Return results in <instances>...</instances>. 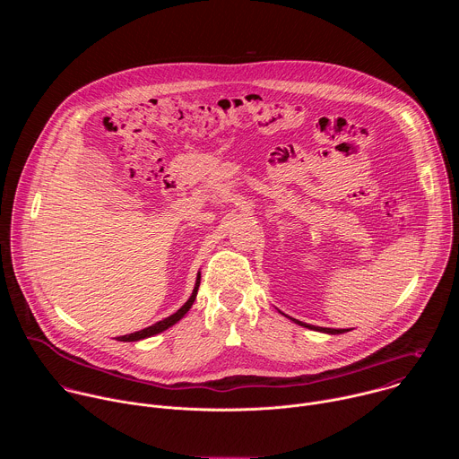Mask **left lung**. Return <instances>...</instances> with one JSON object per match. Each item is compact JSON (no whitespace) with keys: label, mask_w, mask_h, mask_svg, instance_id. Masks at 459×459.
Returning a JSON list of instances; mask_svg holds the SVG:
<instances>
[{"label":"left lung","mask_w":459,"mask_h":459,"mask_svg":"<svg viewBox=\"0 0 459 459\" xmlns=\"http://www.w3.org/2000/svg\"><path fill=\"white\" fill-rule=\"evenodd\" d=\"M294 323H298V325H301V326H307V329H310V331H319V333H325V334H343V333H347V331H351V329H325V326H316V325H307V323H301V321H298V319H294V317H290Z\"/></svg>","instance_id":"left-lung-1"}]
</instances>
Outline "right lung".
Listing matches in <instances>:
<instances>
[{
    "label": "right lung",
    "instance_id": "add662e5",
    "mask_svg": "<svg viewBox=\"0 0 459 459\" xmlns=\"http://www.w3.org/2000/svg\"><path fill=\"white\" fill-rule=\"evenodd\" d=\"M200 280H202V276L198 274V280H195L192 296L186 299V303H185L178 312H174L172 316H169V317H165V319H161V321H158V323L147 326V329H143V331L133 333V334H128V336H119L117 342H140V340H145V338H151V336H154V334H160V333L167 331L169 326H172L174 323H178V321L188 312V308L192 307V303H194V299H195V294H198V289H200Z\"/></svg>",
    "mask_w": 459,
    "mask_h": 459
}]
</instances>
